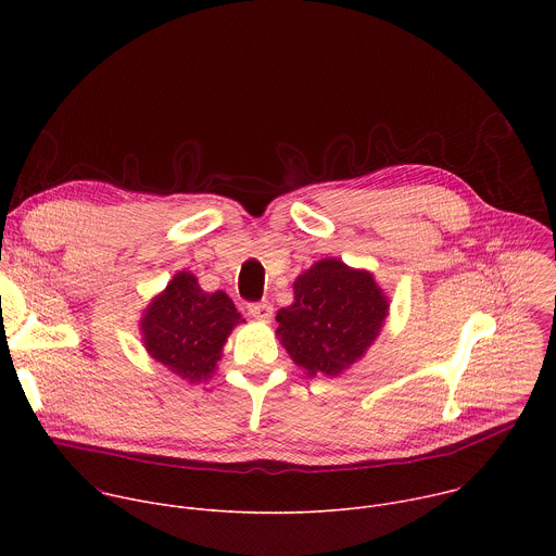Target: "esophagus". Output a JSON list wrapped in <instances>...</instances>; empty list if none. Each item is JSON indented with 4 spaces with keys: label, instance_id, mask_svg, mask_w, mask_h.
I'll list each match as a JSON object with an SVG mask.
<instances>
[{
    "label": "esophagus",
    "instance_id": "obj_1",
    "mask_svg": "<svg viewBox=\"0 0 556 556\" xmlns=\"http://www.w3.org/2000/svg\"><path fill=\"white\" fill-rule=\"evenodd\" d=\"M249 314L253 316V319H257L262 324H268L273 319V305L268 301L253 303V305H249Z\"/></svg>",
    "mask_w": 556,
    "mask_h": 556
}]
</instances>
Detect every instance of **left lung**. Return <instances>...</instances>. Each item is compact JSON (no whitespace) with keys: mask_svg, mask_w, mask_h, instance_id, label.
I'll return each mask as SVG.
<instances>
[{"mask_svg":"<svg viewBox=\"0 0 556 556\" xmlns=\"http://www.w3.org/2000/svg\"><path fill=\"white\" fill-rule=\"evenodd\" d=\"M294 301L277 312V337L307 376H339L358 363L389 316V296L365 268L326 257L303 270Z\"/></svg>","mask_w":556,"mask_h":556,"instance_id":"8db88e82","label":"left lung"}]
</instances>
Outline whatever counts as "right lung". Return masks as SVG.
<instances>
[{"label": "right lung", "instance_id": "obj_1", "mask_svg": "<svg viewBox=\"0 0 556 556\" xmlns=\"http://www.w3.org/2000/svg\"><path fill=\"white\" fill-rule=\"evenodd\" d=\"M237 324L244 319L226 292H204L193 273L180 270L142 309L140 337L155 363L198 384L215 374Z\"/></svg>", "mask_w": 556, "mask_h": 556}]
</instances>
